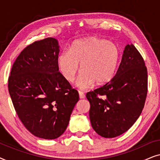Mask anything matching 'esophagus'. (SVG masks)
I'll list each match as a JSON object with an SVG mask.
<instances>
[{
  "mask_svg": "<svg viewBox=\"0 0 160 160\" xmlns=\"http://www.w3.org/2000/svg\"><path fill=\"white\" fill-rule=\"evenodd\" d=\"M78 95H79L80 99H84V98H85V95L84 94V92L82 91H78Z\"/></svg>",
  "mask_w": 160,
  "mask_h": 160,
  "instance_id": "1",
  "label": "esophagus"
}]
</instances>
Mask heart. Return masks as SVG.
Instances as JSON below:
<instances>
[{"label":"heart","mask_w":160,"mask_h":160,"mask_svg":"<svg viewBox=\"0 0 160 160\" xmlns=\"http://www.w3.org/2000/svg\"><path fill=\"white\" fill-rule=\"evenodd\" d=\"M120 59L118 46L103 38L90 37L76 41L59 54L58 65L61 73L68 82H72L79 69L77 86L88 89L94 84H106L114 77Z\"/></svg>","instance_id":"obj_1"}]
</instances>
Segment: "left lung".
Masks as SVG:
<instances>
[{
	"label": "left lung",
	"mask_w": 160,
	"mask_h": 160,
	"mask_svg": "<svg viewBox=\"0 0 160 160\" xmlns=\"http://www.w3.org/2000/svg\"><path fill=\"white\" fill-rule=\"evenodd\" d=\"M147 87L143 59L132 43L128 44L113 79L86 95L90 103L89 119L94 130L108 138L128 131L143 111Z\"/></svg>",
	"instance_id": "obj_1"
}]
</instances>
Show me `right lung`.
<instances>
[{
    "instance_id": "1",
    "label": "right lung",
    "mask_w": 160,
    "mask_h": 160,
    "mask_svg": "<svg viewBox=\"0 0 160 160\" xmlns=\"http://www.w3.org/2000/svg\"><path fill=\"white\" fill-rule=\"evenodd\" d=\"M58 41L47 38L25 48L13 64L8 92L15 111L35 136L58 138L68 125L78 92L59 72Z\"/></svg>"
}]
</instances>
